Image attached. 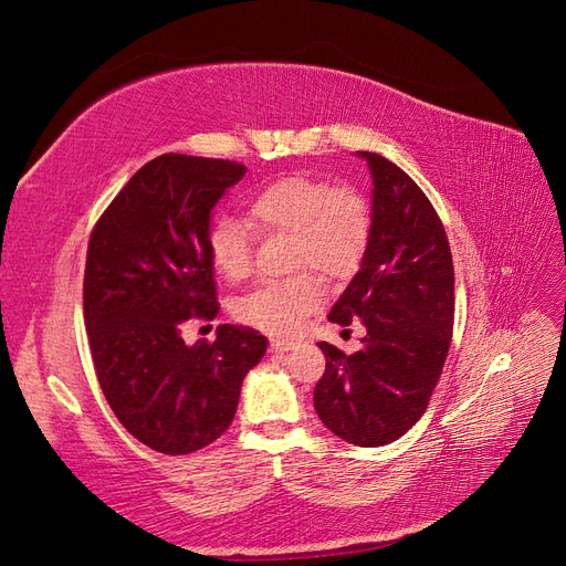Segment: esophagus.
<instances>
[{
  "instance_id": "34e87169",
  "label": "esophagus",
  "mask_w": 566,
  "mask_h": 566,
  "mask_svg": "<svg viewBox=\"0 0 566 566\" xmlns=\"http://www.w3.org/2000/svg\"><path fill=\"white\" fill-rule=\"evenodd\" d=\"M295 347H297L295 339H271V352H276V354H285Z\"/></svg>"
}]
</instances>
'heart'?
<instances>
[{
    "instance_id": "b5f03b06",
    "label": "heart",
    "mask_w": 566,
    "mask_h": 566,
    "mask_svg": "<svg viewBox=\"0 0 566 566\" xmlns=\"http://www.w3.org/2000/svg\"><path fill=\"white\" fill-rule=\"evenodd\" d=\"M248 227L256 233L293 235V269H314L323 279H349L361 264L370 243L373 217L354 188L293 175L266 184L248 200ZM208 252L214 269L229 281H241L250 271V235L243 221L217 217L208 231ZM323 290L312 273L264 283L233 306L238 321L252 328L285 335L316 310Z\"/></svg>"
}]
</instances>
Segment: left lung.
Returning <instances> with one entry per match:
<instances>
[{
  "label": "left lung",
  "mask_w": 566,
  "mask_h": 566,
  "mask_svg": "<svg viewBox=\"0 0 566 566\" xmlns=\"http://www.w3.org/2000/svg\"><path fill=\"white\" fill-rule=\"evenodd\" d=\"M370 167L373 229L356 276L328 321L364 323V347L318 342L325 373L314 389L321 422L356 447H385L430 403L453 335V260L447 231L420 186L378 153Z\"/></svg>",
  "instance_id": "8db88e82"
}]
</instances>
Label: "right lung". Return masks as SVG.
<instances>
[{
	"mask_svg": "<svg viewBox=\"0 0 566 566\" xmlns=\"http://www.w3.org/2000/svg\"><path fill=\"white\" fill-rule=\"evenodd\" d=\"M245 165L165 156L146 163L90 238L84 325L115 418L148 449L186 455L229 430L266 337L219 325L188 347L181 325L219 312L208 231L214 205Z\"/></svg>",
	"mask_w": 566,
	"mask_h": 566,
	"instance_id": "1",
	"label": "right lung"
}]
</instances>
